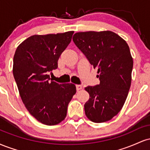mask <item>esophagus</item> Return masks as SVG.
Instances as JSON below:
<instances>
[{"label": "esophagus", "mask_w": 150, "mask_h": 150, "mask_svg": "<svg viewBox=\"0 0 150 150\" xmlns=\"http://www.w3.org/2000/svg\"><path fill=\"white\" fill-rule=\"evenodd\" d=\"M76 89H77V91H79V90H80V89H82V85H76Z\"/></svg>", "instance_id": "obj_1"}]
</instances>
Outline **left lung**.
Returning <instances> with one entry per match:
<instances>
[{
    "label": "left lung",
    "instance_id": "obj_1",
    "mask_svg": "<svg viewBox=\"0 0 150 150\" xmlns=\"http://www.w3.org/2000/svg\"><path fill=\"white\" fill-rule=\"evenodd\" d=\"M73 40L94 68L99 85L85 87L89 99L86 116L94 123H104L123 108L131 85L133 61L126 42L111 31L77 32Z\"/></svg>",
    "mask_w": 150,
    "mask_h": 150
}]
</instances>
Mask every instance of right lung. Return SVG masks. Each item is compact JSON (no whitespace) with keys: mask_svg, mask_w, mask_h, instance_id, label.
<instances>
[{"mask_svg":"<svg viewBox=\"0 0 150 150\" xmlns=\"http://www.w3.org/2000/svg\"><path fill=\"white\" fill-rule=\"evenodd\" d=\"M73 33L35 34L15 51L13 73L20 97L30 114L44 125L63 121L76 93L75 85L58 84L50 81L48 75L58 68L60 56L71 42Z\"/></svg>","mask_w":150,"mask_h":150,"instance_id":"obj_1","label":"right lung"}]
</instances>
